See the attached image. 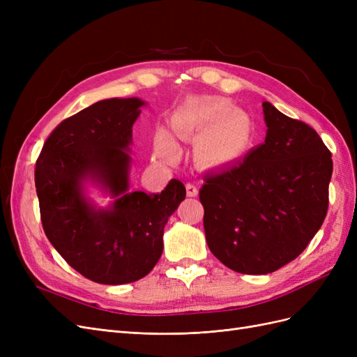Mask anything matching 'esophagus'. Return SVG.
Masks as SVG:
<instances>
[{
  "label": "esophagus",
  "mask_w": 357,
  "mask_h": 357,
  "mask_svg": "<svg viewBox=\"0 0 357 357\" xmlns=\"http://www.w3.org/2000/svg\"><path fill=\"white\" fill-rule=\"evenodd\" d=\"M186 192H188V197H197L198 195V188L193 185V183L188 181L186 183Z\"/></svg>",
  "instance_id": "obj_1"
}]
</instances>
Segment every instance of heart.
I'll list each match as a JSON object with an SVG mask.
<instances>
[{
  "label": "heart",
  "instance_id": "b5f03b06",
  "mask_svg": "<svg viewBox=\"0 0 357 357\" xmlns=\"http://www.w3.org/2000/svg\"><path fill=\"white\" fill-rule=\"evenodd\" d=\"M171 129L178 138L204 132L198 143V158L205 167H225L238 160L252 143V126L241 113L218 102H189L172 114ZM162 156L174 153V144L160 137Z\"/></svg>",
  "mask_w": 357,
  "mask_h": 357
}]
</instances>
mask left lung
Returning a JSON list of instances; mask_svg holds the SVG:
<instances>
[{"mask_svg":"<svg viewBox=\"0 0 357 357\" xmlns=\"http://www.w3.org/2000/svg\"><path fill=\"white\" fill-rule=\"evenodd\" d=\"M265 143L204 177L199 201L208 248L241 274H269L296 259L329 207L332 155L305 122L264 102Z\"/></svg>","mask_w":357,"mask_h":357,"instance_id":"1","label":"left lung"}]
</instances>
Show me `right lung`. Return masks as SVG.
Returning a JSON list of instances; mask_svg holds the SVG:
<instances>
[{
    "label": "right lung",
    "mask_w": 357,
    "mask_h": 357,
    "mask_svg": "<svg viewBox=\"0 0 357 357\" xmlns=\"http://www.w3.org/2000/svg\"><path fill=\"white\" fill-rule=\"evenodd\" d=\"M144 102L104 100L62 121L43 146L36 188L45 234L66 262L101 284H125L146 277L164 250V228L185 199L171 178L160 193H128L125 152ZM101 181L119 198L110 211H95L81 195V180Z\"/></svg>",
    "instance_id": "1"
}]
</instances>
